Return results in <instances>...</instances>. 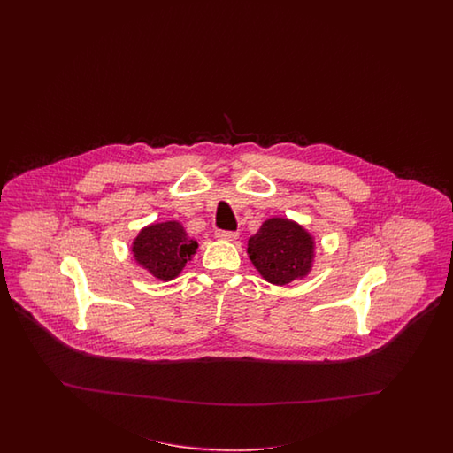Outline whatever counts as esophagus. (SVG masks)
<instances>
[{
	"mask_svg": "<svg viewBox=\"0 0 453 453\" xmlns=\"http://www.w3.org/2000/svg\"><path fill=\"white\" fill-rule=\"evenodd\" d=\"M239 234L234 231H216V237L222 239V241H235Z\"/></svg>",
	"mask_w": 453,
	"mask_h": 453,
	"instance_id": "1",
	"label": "esophagus"
}]
</instances>
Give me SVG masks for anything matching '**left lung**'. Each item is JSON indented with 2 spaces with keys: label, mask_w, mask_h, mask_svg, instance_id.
I'll return each mask as SVG.
<instances>
[{
  "label": "left lung",
  "mask_w": 453,
  "mask_h": 453,
  "mask_svg": "<svg viewBox=\"0 0 453 453\" xmlns=\"http://www.w3.org/2000/svg\"><path fill=\"white\" fill-rule=\"evenodd\" d=\"M247 254L267 282L286 286L309 274L314 259V241L294 220L273 218L249 239Z\"/></svg>",
  "instance_id": "8db88e82"
}]
</instances>
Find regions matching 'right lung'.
<instances>
[{
    "mask_svg": "<svg viewBox=\"0 0 453 453\" xmlns=\"http://www.w3.org/2000/svg\"><path fill=\"white\" fill-rule=\"evenodd\" d=\"M197 249L178 220H167L144 227L133 242V254L150 274L171 280L178 277Z\"/></svg>",
    "mask_w": 453,
    "mask_h": 453,
    "instance_id": "1",
    "label": "right lung"
}]
</instances>
